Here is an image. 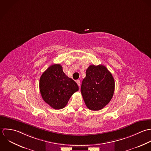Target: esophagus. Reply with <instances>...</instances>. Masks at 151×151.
Wrapping results in <instances>:
<instances>
[{
    "mask_svg": "<svg viewBox=\"0 0 151 151\" xmlns=\"http://www.w3.org/2000/svg\"><path fill=\"white\" fill-rule=\"evenodd\" d=\"M76 83H77L78 85L79 86H80V85H81V81H80L79 80H77V81H76Z\"/></svg>",
    "mask_w": 151,
    "mask_h": 151,
    "instance_id": "1",
    "label": "esophagus"
}]
</instances>
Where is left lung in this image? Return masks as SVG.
<instances>
[{
  "instance_id": "left-lung-1",
  "label": "left lung",
  "mask_w": 151,
  "mask_h": 151,
  "mask_svg": "<svg viewBox=\"0 0 151 151\" xmlns=\"http://www.w3.org/2000/svg\"><path fill=\"white\" fill-rule=\"evenodd\" d=\"M114 89V79L105 66L91 65L88 67L81 91L89 109L97 111L103 109L111 100Z\"/></svg>"
}]
</instances>
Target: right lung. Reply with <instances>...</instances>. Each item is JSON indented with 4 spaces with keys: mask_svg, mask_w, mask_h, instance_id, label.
Here are the masks:
<instances>
[{
    "mask_svg": "<svg viewBox=\"0 0 151 151\" xmlns=\"http://www.w3.org/2000/svg\"><path fill=\"white\" fill-rule=\"evenodd\" d=\"M42 98L52 108L60 110L79 90L77 83L63 72L60 64L51 65L41 76L39 83Z\"/></svg>",
    "mask_w": 151,
    "mask_h": 151,
    "instance_id": "right-lung-1",
    "label": "right lung"
}]
</instances>
